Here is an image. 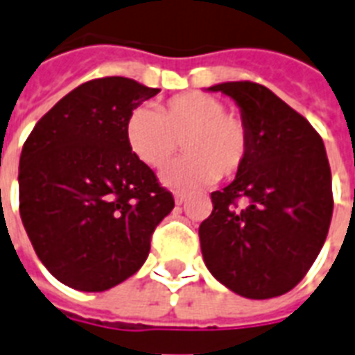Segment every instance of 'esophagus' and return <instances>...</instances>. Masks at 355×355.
Instances as JSON below:
<instances>
[{"label": "esophagus", "instance_id": "obj_1", "mask_svg": "<svg viewBox=\"0 0 355 355\" xmlns=\"http://www.w3.org/2000/svg\"><path fill=\"white\" fill-rule=\"evenodd\" d=\"M174 200H175V206H181V204H183V202L187 200V196H185L183 193H175Z\"/></svg>", "mask_w": 355, "mask_h": 355}]
</instances>
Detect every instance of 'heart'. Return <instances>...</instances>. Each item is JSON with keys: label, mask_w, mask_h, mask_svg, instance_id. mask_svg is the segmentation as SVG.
Segmentation results:
<instances>
[{"label": "heart", "mask_w": 355, "mask_h": 355, "mask_svg": "<svg viewBox=\"0 0 355 355\" xmlns=\"http://www.w3.org/2000/svg\"><path fill=\"white\" fill-rule=\"evenodd\" d=\"M226 106L206 93H185L162 106L159 114L137 108L127 119V142L132 153L151 168L162 166L180 144L187 151L161 172L174 189L206 185L238 172L247 157L249 137L243 121L225 114Z\"/></svg>", "instance_id": "b5f03b06"}]
</instances>
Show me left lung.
<instances>
[{
	"label": "left lung",
	"instance_id": "left-lung-1",
	"mask_svg": "<svg viewBox=\"0 0 355 355\" xmlns=\"http://www.w3.org/2000/svg\"><path fill=\"white\" fill-rule=\"evenodd\" d=\"M234 98L249 149L236 180L211 193L200 225L202 257L215 279L249 300L290 292L327 238L331 170L324 142L305 117L254 82L207 87ZM248 204L239 210L237 200Z\"/></svg>",
	"mask_w": 355,
	"mask_h": 355
}]
</instances>
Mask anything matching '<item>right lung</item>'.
I'll return each instance as SVG.
<instances>
[{"instance_id": "right-lung-1", "label": "right lung", "mask_w": 355, "mask_h": 355, "mask_svg": "<svg viewBox=\"0 0 355 355\" xmlns=\"http://www.w3.org/2000/svg\"><path fill=\"white\" fill-rule=\"evenodd\" d=\"M161 89L108 76L58 101L20 155V217L44 268L80 292H105L142 268L174 209L127 142V119Z\"/></svg>"}]
</instances>
